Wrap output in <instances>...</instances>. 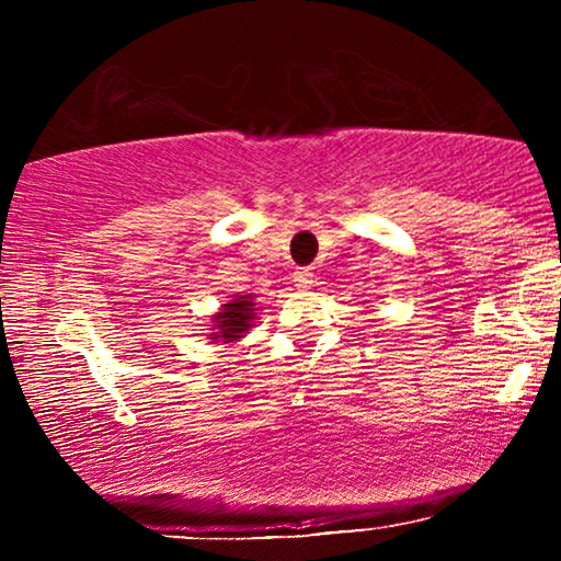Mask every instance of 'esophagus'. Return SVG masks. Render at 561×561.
<instances>
[{"instance_id": "34e87169", "label": "esophagus", "mask_w": 561, "mask_h": 561, "mask_svg": "<svg viewBox=\"0 0 561 561\" xmlns=\"http://www.w3.org/2000/svg\"><path fill=\"white\" fill-rule=\"evenodd\" d=\"M294 284H297L299 289H311V284H314V272L299 270L297 274H294Z\"/></svg>"}]
</instances>
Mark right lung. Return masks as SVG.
<instances>
[{
  "label": "right lung",
  "mask_w": 561,
  "mask_h": 561,
  "mask_svg": "<svg viewBox=\"0 0 561 561\" xmlns=\"http://www.w3.org/2000/svg\"><path fill=\"white\" fill-rule=\"evenodd\" d=\"M257 319V304H254V294H234V297L222 304L220 309L210 317V329H207V339L213 344H234L240 341L247 331L254 327Z\"/></svg>",
  "instance_id": "right-lung-1"
}]
</instances>
